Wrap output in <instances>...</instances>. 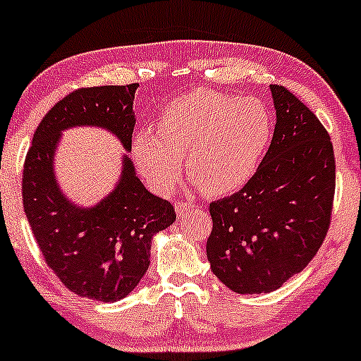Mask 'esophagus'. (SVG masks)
I'll list each match as a JSON object with an SVG mask.
<instances>
[{"label":"esophagus","instance_id":"34e87169","mask_svg":"<svg viewBox=\"0 0 361 361\" xmlns=\"http://www.w3.org/2000/svg\"><path fill=\"white\" fill-rule=\"evenodd\" d=\"M175 208H176V215L180 216V219H183V216H186L190 212H192L193 203L192 202H176Z\"/></svg>","mask_w":361,"mask_h":361}]
</instances>
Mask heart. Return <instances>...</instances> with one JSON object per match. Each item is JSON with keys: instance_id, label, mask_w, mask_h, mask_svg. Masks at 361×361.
<instances>
[{"instance_id": "obj_1", "label": "heart", "mask_w": 361, "mask_h": 361, "mask_svg": "<svg viewBox=\"0 0 361 361\" xmlns=\"http://www.w3.org/2000/svg\"><path fill=\"white\" fill-rule=\"evenodd\" d=\"M272 136V116L262 102L233 94L193 89L164 107L158 133L141 129L133 158L158 192L175 188L183 173L203 193L222 197L254 176Z\"/></svg>"}]
</instances>
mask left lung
I'll list each match as a JSON object with an SVG mask.
<instances>
[{"instance_id": "1", "label": "left lung", "mask_w": 361, "mask_h": 361, "mask_svg": "<svg viewBox=\"0 0 361 361\" xmlns=\"http://www.w3.org/2000/svg\"><path fill=\"white\" fill-rule=\"evenodd\" d=\"M271 146L242 190L210 203L207 257L238 294L269 293L301 272L326 238L336 168L329 134L284 85H271Z\"/></svg>"}]
</instances>
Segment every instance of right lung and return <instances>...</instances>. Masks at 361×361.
<instances>
[{
  "instance_id": "add662e5",
  "label": "right lung",
  "mask_w": 361,
  "mask_h": 361,
  "mask_svg": "<svg viewBox=\"0 0 361 361\" xmlns=\"http://www.w3.org/2000/svg\"><path fill=\"white\" fill-rule=\"evenodd\" d=\"M137 84L77 89L47 112L23 166V208L47 266L77 296L114 302L128 296L149 267L151 238L176 220L168 200L149 193L124 158L119 185L92 208H79L59 190L54 153L60 133L101 126L133 146Z\"/></svg>"
}]
</instances>
